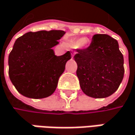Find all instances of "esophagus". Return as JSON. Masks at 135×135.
I'll return each mask as SVG.
<instances>
[{
	"instance_id": "1",
	"label": "esophagus",
	"mask_w": 135,
	"mask_h": 135,
	"mask_svg": "<svg viewBox=\"0 0 135 135\" xmlns=\"http://www.w3.org/2000/svg\"><path fill=\"white\" fill-rule=\"evenodd\" d=\"M75 52H74V51H73L72 52V56H74V54H75Z\"/></svg>"
}]
</instances>
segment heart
Segmentation results:
<instances>
[{
	"mask_svg": "<svg viewBox=\"0 0 135 135\" xmlns=\"http://www.w3.org/2000/svg\"><path fill=\"white\" fill-rule=\"evenodd\" d=\"M87 41H88V39L87 38L83 37V38L77 39L75 41H74V43L73 44V46H75V47H81V46H84L85 44H86Z\"/></svg>",
	"mask_w": 135,
	"mask_h": 135,
	"instance_id": "obj_1",
	"label": "heart"
}]
</instances>
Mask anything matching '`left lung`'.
I'll list each match as a JSON object with an SVG mask.
<instances>
[{
	"instance_id": "left-lung-1",
	"label": "left lung",
	"mask_w": 135,
	"mask_h": 135,
	"mask_svg": "<svg viewBox=\"0 0 135 135\" xmlns=\"http://www.w3.org/2000/svg\"><path fill=\"white\" fill-rule=\"evenodd\" d=\"M76 52V75L84 93L95 99L112 95L124 73V57L118 41L107 34H95L87 48Z\"/></svg>"
}]
</instances>
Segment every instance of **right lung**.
<instances>
[{
	"instance_id": "right-lung-1",
	"label": "right lung",
	"mask_w": 135,
	"mask_h": 135,
	"mask_svg": "<svg viewBox=\"0 0 135 135\" xmlns=\"http://www.w3.org/2000/svg\"><path fill=\"white\" fill-rule=\"evenodd\" d=\"M65 33L62 30H40L17 39L8 57V73L21 95L44 99L55 91L71 53L56 56L52 48Z\"/></svg>"
}]
</instances>
